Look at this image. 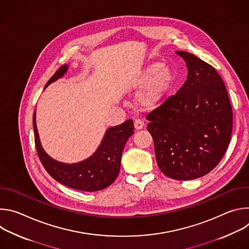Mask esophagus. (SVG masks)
Returning <instances> with one entry per match:
<instances>
[{"instance_id":"obj_1","label":"esophagus","mask_w":249,"mask_h":249,"mask_svg":"<svg viewBox=\"0 0 249 249\" xmlns=\"http://www.w3.org/2000/svg\"><path fill=\"white\" fill-rule=\"evenodd\" d=\"M134 126H135L136 130H141V129L144 128V122L142 121V120H140V119H137L134 122Z\"/></svg>"}]
</instances>
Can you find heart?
I'll return each instance as SVG.
<instances>
[{"instance_id":"obj_1","label":"heart","mask_w":249,"mask_h":249,"mask_svg":"<svg viewBox=\"0 0 249 249\" xmlns=\"http://www.w3.org/2000/svg\"><path fill=\"white\" fill-rule=\"evenodd\" d=\"M173 83L172 70L160 62L146 66L138 74L135 88L143 89L139 95V103L146 108H155L166 97Z\"/></svg>"}]
</instances>
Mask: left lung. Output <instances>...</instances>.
<instances>
[{"mask_svg": "<svg viewBox=\"0 0 249 249\" xmlns=\"http://www.w3.org/2000/svg\"><path fill=\"white\" fill-rule=\"evenodd\" d=\"M186 63L187 79L147 119L160 169L170 178L191 180L209 173L225 155L232 111L225 83L211 65L176 51Z\"/></svg>", "mask_w": 249, "mask_h": 249, "instance_id": "8db88e82", "label": "left lung"}]
</instances>
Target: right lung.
Returning <instances> with one entry per match:
<instances>
[{
	"label": "right lung",
	"mask_w": 249,
	"mask_h": 249,
	"mask_svg": "<svg viewBox=\"0 0 249 249\" xmlns=\"http://www.w3.org/2000/svg\"><path fill=\"white\" fill-rule=\"evenodd\" d=\"M68 65H63L48 81L45 89L61 79L68 72ZM35 112L33 128L36 151L45 169L56 181L70 188L87 192L102 190L113 183L119 174L126 142L134 134L132 119L106 130L98 148L88 159L75 163H65L51 158L42 148Z\"/></svg>",
	"instance_id": "1"
}]
</instances>
